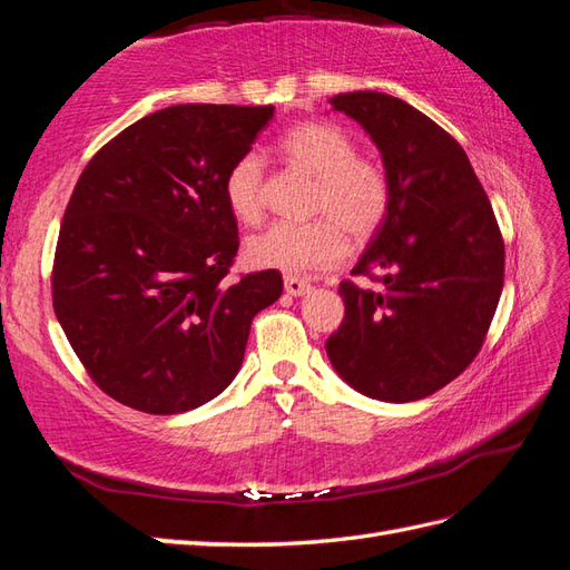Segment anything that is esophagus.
I'll list each match as a JSON object with an SVG mask.
<instances>
[{
  "mask_svg": "<svg viewBox=\"0 0 570 570\" xmlns=\"http://www.w3.org/2000/svg\"><path fill=\"white\" fill-rule=\"evenodd\" d=\"M309 287H312V285L305 281V277L285 275V293H287V295H295V297H299V295L309 293Z\"/></svg>",
  "mask_w": 570,
  "mask_h": 570,
  "instance_id": "esophagus-1",
  "label": "esophagus"
}]
</instances>
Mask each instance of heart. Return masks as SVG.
Wrapping results in <instances>:
<instances>
[{"instance_id": "heart-1", "label": "heart", "mask_w": 570, "mask_h": 570, "mask_svg": "<svg viewBox=\"0 0 570 570\" xmlns=\"http://www.w3.org/2000/svg\"><path fill=\"white\" fill-rule=\"evenodd\" d=\"M277 156L317 180L307 224L277 222L246 242V258L256 268L309 273L332 268L348 253V236L368 238L385 224L392 207V185L383 166L358 156V144L332 121H302L275 144ZM226 207L242 224L263 217V160L246 154L224 175Z\"/></svg>"}]
</instances>
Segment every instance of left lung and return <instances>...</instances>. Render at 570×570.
I'll use <instances>...</instances> for the list:
<instances>
[{
	"instance_id": "obj_1",
	"label": "left lung",
	"mask_w": 570,
	"mask_h": 570,
	"mask_svg": "<svg viewBox=\"0 0 570 570\" xmlns=\"http://www.w3.org/2000/svg\"><path fill=\"white\" fill-rule=\"evenodd\" d=\"M334 109L381 148L392 207L338 285L346 314L328 361L363 395L412 402L449 385L483 348L504 283V242L490 199L449 131L383 92H346Z\"/></svg>"
}]
</instances>
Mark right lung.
Returning a JSON list of instances; mask_svg holds the SVG:
<instances>
[{"instance_id":"add662e5","label":"right lung","mask_w":570,"mask_h":570,"mask_svg":"<svg viewBox=\"0 0 570 570\" xmlns=\"http://www.w3.org/2000/svg\"><path fill=\"white\" fill-rule=\"evenodd\" d=\"M273 107L178 105L148 114L87 163L60 222L50 293L92 383L126 407L180 414L242 368L277 271L226 281L238 226L224 175Z\"/></svg>"}]
</instances>
